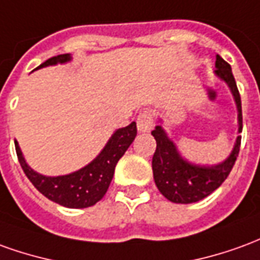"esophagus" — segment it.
<instances>
[{"mask_svg":"<svg viewBox=\"0 0 260 260\" xmlns=\"http://www.w3.org/2000/svg\"><path fill=\"white\" fill-rule=\"evenodd\" d=\"M136 126L139 132H149L153 128V119H152V114L149 111H143L138 115L136 119Z\"/></svg>","mask_w":260,"mask_h":260,"instance_id":"obj_1","label":"esophagus"}]
</instances>
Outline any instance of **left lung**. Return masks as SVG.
Listing matches in <instances>:
<instances>
[{
	"instance_id": "8db88e82",
	"label": "left lung",
	"mask_w": 260,
	"mask_h": 260,
	"mask_svg": "<svg viewBox=\"0 0 260 260\" xmlns=\"http://www.w3.org/2000/svg\"><path fill=\"white\" fill-rule=\"evenodd\" d=\"M215 76L219 80L226 83L231 90L234 101L238 110V134L242 132V107H241V95L238 91L237 83L232 76L231 66L217 54L215 60ZM152 135L156 139V150L152 159L153 179L156 187L169 201L177 204H190L200 200L206 199L207 196L217 190L222 181L231 173L235 165L241 136H237L230 156L218 165H196L186 160L177 150L176 143L170 139L163 129L161 125H156L152 131Z\"/></svg>"
}]
</instances>
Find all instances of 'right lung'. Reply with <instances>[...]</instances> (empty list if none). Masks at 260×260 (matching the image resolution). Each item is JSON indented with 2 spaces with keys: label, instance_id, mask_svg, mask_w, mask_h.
<instances>
[{
  "label": "right lung",
  "instance_id": "add662e5",
  "mask_svg": "<svg viewBox=\"0 0 260 260\" xmlns=\"http://www.w3.org/2000/svg\"><path fill=\"white\" fill-rule=\"evenodd\" d=\"M70 60H72L70 53L59 54L48 59L36 69L54 66L59 63L63 64ZM135 136V122H132L125 128H119L112 134L97 157L90 161L87 166L76 170L73 173L53 176V177L38 173L30 168L25 160L22 150L16 141L15 149L18 160L21 163L26 177L45 197L67 208H87L94 206L104 197L114 177L118 160L124 156L126 149L134 142Z\"/></svg>",
  "mask_w": 260,
  "mask_h": 260
}]
</instances>
